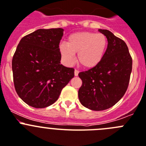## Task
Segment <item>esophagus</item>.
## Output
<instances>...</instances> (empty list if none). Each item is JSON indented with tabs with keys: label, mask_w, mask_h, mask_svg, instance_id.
<instances>
[{
	"label": "esophagus",
	"mask_w": 146,
	"mask_h": 146,
	"mask_svg": "<svg viewBox=\"0 0 146 146\" xmlns=\"http://www.w3.org/2000/svg\"><path fill=\"white\" fill-rule=\"evenodd\" d=\"M78 73H79V72H78V70H75V71H74V75H75V76H78Z\"/></svg>",
	"instance_id": "obj_1"
}]
</instances>
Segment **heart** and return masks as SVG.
Returning a JSON list of instances; mask_svg holds the SVG:
<instances>
[{"instance_id": "1", "label": "heart", "mask_w": 146, "mask_h": 146, "mask_svg": "<svg viewBox=\"0 0 146 146\" xmlns=\"http://www.w3.org/2000/svg\"><path fill=\"white\" fill-rule=\"evenodd\" d=\"M107 48V38L103 34L79 32L71 34L67 40V45H60V52L67 65H73L74 54H78V64L86 69H92L101 63Z\"/></svg>"}]
</instances>
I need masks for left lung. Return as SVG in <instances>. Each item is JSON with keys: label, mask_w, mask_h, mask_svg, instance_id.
Instances as JSON below:
<instances>
[{"label": "left lung", "mask_w": 146, "mask_h": 146, "mask_svg": "<svg viewBox=\"0 0 146 146\" xmlns=\"http://www.w3.org/2000/svg\"><path fill=\"white\" fill-rule=\"evenodd\" d=\"M108 40L104 58L96 68L78 73L82 85L78 99L84 107L103 111L113 106L125 94L132 68V60L123 40L108 30H98Z\"/></svg>", "instance_id": "1"}]
</instances>
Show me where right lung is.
<instances>
[{"label":"right lung","mask_w":146,"mask_h":146,"mask_svg":"<svg viewBox=\"0 0 146 146\" xmlns=\"http://www.w3.org/2000/svg\"><path fill=\"white\" fill-rule=\"evenodd\" d=\"M62 28L39 29L22 38L12 59L16 92L28 106L48 107L74 77V69L60 63Z\"/></svg>","instance_id":"obj_1"}]
</instances>
